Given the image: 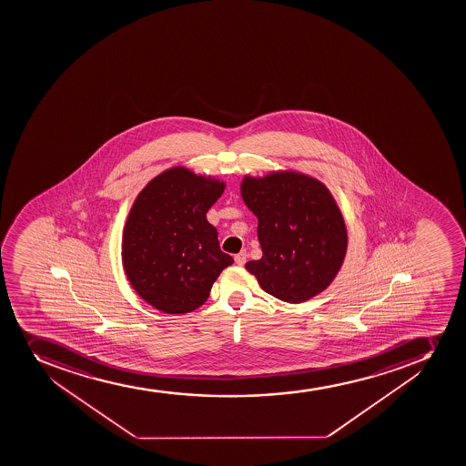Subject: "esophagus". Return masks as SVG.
<instances>
[{
	"instance_id": "esophagus-1",
	"label": "esophagus",
	"mask_w": 466,
	"mask_h": 466,
	"mask_svg": "<svg viewBox=\"0 0 466 466\" xmlns=\"http://www.w3.org/2000/svg\"><path fill=\"white\" fill-rule=\"evenodd\" d=\"M234 259H236L237 266H245L248 254H246V252H240V254H237L236 257H234Z\"/></svg>"
}]
</instances>
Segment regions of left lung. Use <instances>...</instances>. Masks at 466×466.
Wrapping results in <instances>:
<instances>
[{
    "label": "left lung",
    "instance_id": "left-lung-1",
    "mask_svg": "<svg viewBox=\"0 0 466 466\" xmlns=\"http://www.w3.org/2000/svg\"><path fill=\"white\" fill-rule=\"evenodd\" d=\"M241 198L258 218L263 257L246 263L268 295L300 304L327 290L345 261L348 230L327 185L296 170L246 175Z\"/></svg>",
    "mask_w": 466,
    "mask_h": 466
}]
</instances>
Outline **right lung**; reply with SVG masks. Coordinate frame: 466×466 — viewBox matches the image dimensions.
<instances>
[{
  "instance_id": "obj_1",
  "label": "right lung",
  "mask_w": 466,
  "mask_h": 466,
  "mask_svg": "<svg viewBox=\"0 0 466 466\" xmlns=\"http://www.w3.org/2000/svg\"><path fill=\"white\" fill-rule=\"evenodd\" d=\"M225 187L214 176L171 167L153 177L130 208L121 241L123 268L139 298L162 313L198 309L223 268L234 263L207 220Z\"/></svg>"
}]
</instances>
